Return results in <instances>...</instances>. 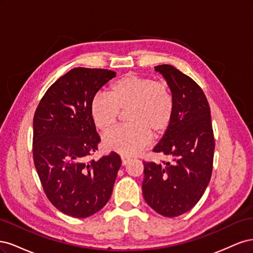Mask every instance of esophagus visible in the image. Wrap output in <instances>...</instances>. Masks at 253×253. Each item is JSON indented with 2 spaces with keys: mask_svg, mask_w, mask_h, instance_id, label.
Instances as JSON below:
<instances>
[{
  "mask_svg": "<svg viewBox=\"0 0 253 253\" xmlns=\"http://www.w3.org/2000/svg\"><path fill=\"white\" fill-rule=\"evenodd\" d=\"M121 162H122V166H126V165L129 162V157L122 156V157H121Z\"/></svg>",
  "mask_w": 253,
  "mask_h": 253,
  "instance_id": "esophagus-1",
  "label": "esophagus"
}]
</instances>
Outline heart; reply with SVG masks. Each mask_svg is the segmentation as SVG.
Segmentation results:
<instances>
[{"instance_id": "1", "label": "heart", "mask_w": 253, "mask_h": 253, "mask_svg": "<svg viewBox=\"0 0 253 253\" xmlns=\"http://www.w3.org/2000/svg\"><path fill=\"white\" fill-rule=\"evenodd\" d=\"M174 109V96L166 82L135 74L121 76L112 82L109 95L97 94L90 103L91 118L102 132L115 127L120 112L128 111L129 125L103 137L105 148L122 155L138 154L150 144L153 135L165 134Z\"/></svg>"}]
</instances>
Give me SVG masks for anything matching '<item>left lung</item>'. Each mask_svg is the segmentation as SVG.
<instances>
[{
    "instance_id": "left-lung-1",
    "label": "left lung",
    "mask_w": 253,
    "mask_h": 253,
    "mask_svg": "<svg viewBox=\"0 0 253 253\" xmlns=\"http://www.w3.org/2000/svg\"><path fill=\"white\" fill-rule=\"evenodd\" d=\"M175 100L169 128L153 151L172 163L144 162L142 194L157 213L175 217L201 200L212 174L214 142L210 106L200 85L172 65L155 66Z\"/></svg>"
}]
</instances>
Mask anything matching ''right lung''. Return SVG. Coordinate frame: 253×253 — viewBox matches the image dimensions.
<instances>
[{"mask_svg":"<svg viewBox=\"0 0 253 253\" xmlns=\"http://www.w3.org/2000/svg\"><path fill=\"white\" fill-rule=\"evenodd\" d=\"M115 76L101 68H73L46 90L35 113L36 170L49 202L73 217H88L103 208L121 166L115 152L88 160L100 142L90 103Z\"/></svg>","mask_w":253,"mask_h":253,"instance_id":"obj_1","label":"right lung"}]
</instances>
